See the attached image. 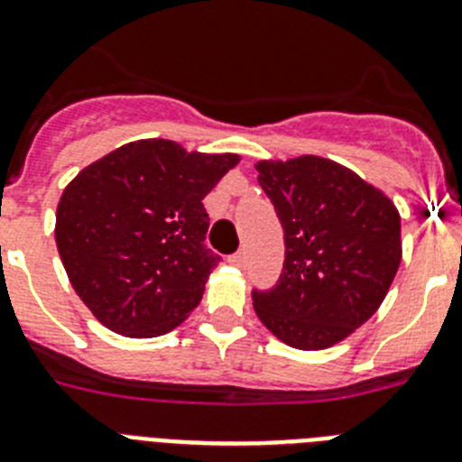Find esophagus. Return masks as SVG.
Instances as JSON below:
<instances>
[{"label":"esophagus","instance_id":"34e87169","mask_svg":"<svg viewBox=\"0 0 462 462\" xmlns=\"http://www.w3.org/2000/svg\"><path fill=\"white\" fill-rule=\"evenodd\" d=\"M245 261H247V254H245L243 250L228 256V263H231V266H236V268H243V266H245Z\"/></svg>","mask_w":462,"mask_h":462}]
</instances>
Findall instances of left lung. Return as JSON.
<instances>
[{
    "label": "left lung",
    "mask_w": 462,
    "mask_h": 462,
    "mask_svg": "<svg viewBox=\"0 0 462 462\" xmlns=\"http://www.w3.org/2000/svg\"><path fill=\"white\" fill-rule=\"evenodd\" d=\"M284 228V266L252 289L259 319L296 349H326L370 319L400 266V215L379 189L321 157L259 162Z\"/></svg>",
    "instance_id": "1"
}]
</instances>
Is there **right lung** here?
Returning <instances> with one entry per match:
<instances>
[{
	"mask_svg": "<svg viewBox=\"0 0 462 462\" xmlns=\"http://www.w3.org/2000/svg\"><path fill=\"white\" fill-rule=\"evenodd\" d=\"M238 154L126 143L80 171L57 206L55 240L73 289L110 330L164 336L201 303L219 254L203 196Z\"/></svg>",
	"mask_w": 462,
	"mask_h": 462,
	"instance_id": "right-lung-1",
	"label": "right lung"
}]
</instances>
